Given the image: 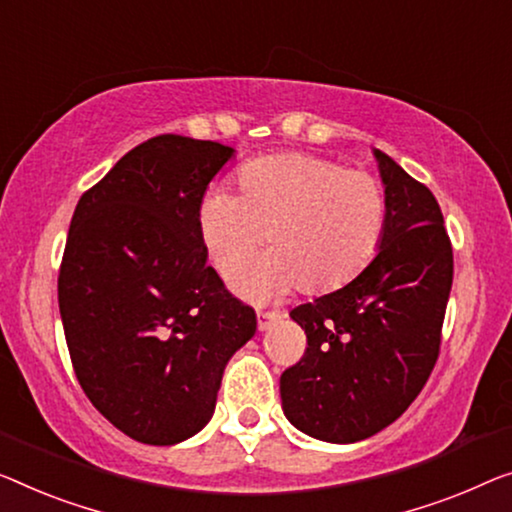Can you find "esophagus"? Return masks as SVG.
<instances>
[{
    "label": "esophagus",
    "instance_id": "esophagus-1",
    "mask_svg": "<svg viewBox=\"0 0 512 512\" xmlns=\"http://www.w3.org/2000/svg\"><path fill=\"white\" fill-rule=\"evenodd\" d=\"M278 317H280L278 312H273V310H257V326H259V331L269 329V326L276 322Z\"/></svg>",
    "mask_w": 512,
    "mask_h": 512
}]
</instances>
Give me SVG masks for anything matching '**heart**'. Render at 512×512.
Wrapping results in <instances>:
<instances>
[{"instance_id":"heart-1","label":"heart","mask_w":512,"mask_h":512,"mask_svg":"<svg viewBox=\"0 0 512 512\" xmlns=\"http://www.w3.org/2000/svg\"><path fill=\"white\" fill-rule=\"evenodd\" d=\"M241 195L204 193L197 227L211 262L232 273L257 255L269 232L273 253L234 285L253 299L296 289L326 294L352 282L377 255L386 230V195L365 170L331 158L278 154L239 172Z\"/></svg>"}]
</instances>
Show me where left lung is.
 I'll list each match as a JSON object with an SVG mask.
<instances>
[{
  "label": "left lung",
  "mask_w": 512,
  "mask_h": 512,
  "mask_svg": "<svg viewBox=\"0 0 512 512\" xmlns=\"http://www.w3.org/2000/svg\"><path fill=\"white\" fill-rule=\"evenodd\" d=\"M386 230L345 287L301 303L303 358L280 377L289 423L331 444L368 439L416 400L437 363L453 285V246L430 188L375 149Z\"/></svg>",
  "instance_id": "1"
}]
</instances>
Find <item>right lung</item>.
Masks as SVG:
<instances>
[{
	"mask_svg": "<svg viewBox=\"0 0 512 512\" xmlns=\"http://www.w3.org/2000/svg\"><path fill=\"white\" fill-rule=\"evenodd\" d=\"M232 147L183 135L137 144L80 197L59 312L82 391L135 441L172 446L209 423L255 310L207 264L197 207Z\"/></svg>",
	"mask_w": 512,
	"mask_h": 512,
	"instance_id": "add662e5",
	"label": "right lung"
}]
</instances>
